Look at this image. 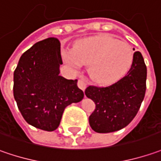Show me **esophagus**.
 I'll return each instance as SVG.
<instances>
[{
	"instance_id": "obj_1",
	"label": "esophagus",
	"mask_w": 161,
	"mask_h": 161,
	"mask_svg": "<svg viewBox=\"0 0 161 161\" xmlns=\"http://www.w3.org/2000/svg\"><path fill=\"white\" fill-rule=\"evenodd\" d=\"M77 86H78V87L80 88L81 90L85 91L86 86H87V83H86V81L85 80L84 78H81V79H79L78 82H77Z\"/></svg>"
}]
</instances>
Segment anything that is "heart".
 I'll use <instances>...</instances> for the list:
<instances>
[{
	"mask_svg": "<svg viewBox=\"0 0 161 161\" xmlns=\"http://www.w3.org/2000/svg\"><path fill=\"white\" fill-rule=\"evenodd\" d=\"M64 58L75 67L90 65V75L93 80L110 84L130 69L133 52L128 43L103 34L79 41Z\"/></svg>",
	"mask_w": 161,
	"mask_h": 161,
	"instance_id": "heart-1",
	"label": "heart"
}]
</instances>
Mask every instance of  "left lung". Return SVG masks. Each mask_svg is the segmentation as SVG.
Returning <instances> with one entry per match:
<instances>
[{"instance_id": "left-lung-1", "label": "left lung", "mask_w": 161, "mask_h": 161, "mask_svg": "<svg viewBox=\"0 0 161 161\" xmlns=\"http://www.w3.org/2000/svg\"><path fill=\"white\" fill-rule=\"evenodd\" d=\"M147 69L142 55L136 52L127 74L107 87L88 86L86 95L95 103L89 117L92 129L111 133L125 127L136 116L146 91Z\"/></svg>"}]
</instances>
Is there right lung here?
<instances>
[{"mask_svg":"<svg viewBox=\"0 0 161 161\" xmlns=\"http://www.w3.org/2000/svg\"><path fill=\"white\" fill-rule=\"evenodd\" d=\"M62 64L60 42L51 37L23 53L15 69V101L25 121L36 128L56 130L65 108L84 98L76 79L59 75Z\"/></svg>","mask_w":161,"mask_h":161,"instance_id":"add662e5","label":"right lung"}]
</instances>
